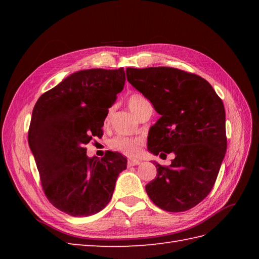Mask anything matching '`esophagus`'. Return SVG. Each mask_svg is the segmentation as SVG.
I'll return each instance as SVG.
<instances>
[{"instance_id": "obj_1", "label": "esophagus", "mask_w": 259, "mask_h": 259, "mask_svg": "<svg viewBox=\"0 0 259 259\" xmlns=\"http://www.w3.org/2000/svg\"><path fill=\"white\" fill-rule=\"evenodd\" d=\"M140 161L139 160H136V159H129L128 160V166H137V164H139Z\"/></svg>"}]
</instances>
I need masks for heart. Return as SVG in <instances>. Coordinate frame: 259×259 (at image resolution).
I'll return each mask as SVG.
<instances>
[{
	"instance_id": "1",
	"label": "heart",
	"mask_w": 259,
	"mask_h": 259,
	"mask_svg": "<svg viewBox=\"0 0 259 259\" xmlns=\"http://www.w3.org/2000/svg\"><path fill=\"white\" fill-rule=\"evenodd\" d=\"M147 106H150L149 101L147 99L140 95V93H133L128 98V107L130 108L137 117H139L140 113L142 112ZM110 113V111H109ZM109 113L107 115L106 123L109 121ZM109 146L111 149L121 152L122 155L134 157L137 156L141 150L142 147V139L140 138H130V137L124 136H115L109 142Z\"/></svg>"
}]
</instances>
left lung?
<instances>
[{
    "instance_id": "1",
    "label": "left lung",
    "mask_w": 259,
    "mask_h": 259,
    "mask_svg": "<svg viewBox=\"0 0 259 259\" xmlns=\"http://www.w3.org/2000/svg\"><path fill=\"white\" fill-rule=\"evenodd\" d=\"M126 79L161 115L148 134L153 155L174 152L170 166L155 162L146 186L152 202L170 212L189 210L216 183L227 149L222 99L201 76L168 67L126 68Z\"/></svg>"
}]
</instances>
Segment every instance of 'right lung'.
<instances>
[{
  "mask_svg": "<svg viewBox=\"0 0 259 259\" xmlns=\"http://www.w3.org/2000/svg\"><path fill=\"white\" fill-rule=\"evenodd\" d=\"M125 81L123 68L75 72L43 93L33 108L27 134L42 189L52 205L73 217L95 214L111 200L126 159L119 152L88 158Z\"/></svg>",
  "mask_w": 259,
  "mask_h": 259,
  "instance_id": "1",
  "label": "right lung"
}]
</instances>
